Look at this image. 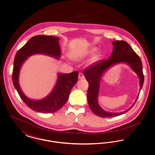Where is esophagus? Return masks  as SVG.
Masks as SVG:
<instances>
[{
	"label": "esophagus",
	"instance_id": "34e87169",
	"mask_svg": "<svg viewBox=\"0 0 155 155\" xmlns=\"http://www.w3.org/2000/svg\"><path fill=\"white\" fill-rule=\"evenodd\" d=\"M84 75H83L82 73H80L78 74V79H79V80H82V79H84Z\"/></svg>",
	"mask_w": 155,
	"mask_h": 155
}]
</instances>
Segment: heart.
I'll return each instance as SVG.
<instances>
[{
  "instance_id": "b5f03b06",
  "label": "heart",
  "mask_w": 155,
  "mask_h": 155,
  "mask_svg": "<svg viewBox=\"0 0 155 155\" xmlns=\"http://www.w3.org/2000/svg\"><path fill=\"white\" fill-rule=\"evenodd\" d=\"M96 51V48H93L89 49L86 50V51H83V52L73 54L71 55V57L74 60L80 61V60L85 59L87 57L92 55V54H94V53ZM97 58H98V56L97 54L93 55L90 59H89L88 61V64H92L94 63L97 60Z\"/></svg>"
}]
</instances>
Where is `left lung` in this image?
Listing matches in <instances>:
<instances>
[{
	"instance_id": "8db88e82",
	"label": "left lung",
	"mask_w": 155,
	"mask_h": 155,
	"mask_svg": "<svg viewBox=\"0 0 155 155\" xmlns=\"http://www.w3.org/2000/svg\"><path fill=\"white\" fill-rule=\"evenodd\" d=\"M112 44L113 52L109 59L97 61L84 71V75L89 84L87 93L89 106L95 114L102 117H116L130 110L138 98L144 81L141 60L131 46L124 41H113ZM120 63L126 64L137 74L140 80V92L135 102L129 109L119 113L109 112L103 110L98 102L100 82L103 74L108 69Z\"/></svg>"
}]
</instances>
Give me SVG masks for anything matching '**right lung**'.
<instances>
[{
	"label": "right lung",
	"instance_id": "obj_1",
	"mask_svg": "<svg viewBox=\"0 0 155 155\" xmlns=\"http://www.w3.org/2000/svg\"><path fill=\"white\" fill-rule=\"evenodd\" d=\"M60 38L46 35H36L31 38L15 56L12 75L13 83L23 102L31 109L39 113H51L60 109L68 101L71 89L78 80V71L71 73H58L57 81L50 94L41 99H32L25 96L19 84L21 68L28 58L41 54L59 60L61 51Z\"/></svg>",
	"mask_w": 155,
	"mask_h": 155
}]
</instances>
